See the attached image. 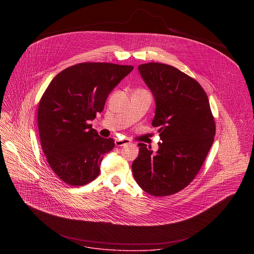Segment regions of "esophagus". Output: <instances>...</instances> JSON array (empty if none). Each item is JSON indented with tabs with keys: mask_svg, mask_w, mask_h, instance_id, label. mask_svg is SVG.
I'll return each mask as SVG.
<instances>
[{
	"mask_svg": "<svg viewBox=\"0 0 254 254\" xmlns=\"http://www.w3.org/2000/svg\"><path fill=\"white\" fill-rule=\"evenodd\" d=\"M131 141L129 139H124V140H116L115 141V145L116 146H122V145L130 144Z\"/></svg>",
	"mask_w": 254,
	"mask_h": 254,
	"instance_id": "34e87169",
	"label": "esophagus"
}]
</instances>
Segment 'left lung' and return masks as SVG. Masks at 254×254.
I'll list each match as a JSON object with an SVG mask.
<instances>
[{
	"instance_id": "left-lung-1",
	"label": "left lung",
	"mask_w": 254,
	"mask_h": 254,
	"mask_svg": "<svg viewBox=\"0 0 254 254\" xmlns=\"http://www.w3.org/2000/svg\"><path fill=\"white\" fill-rule=\"evenodd\" d=\"M156 104L152 126L161 143L152 153L141 143L132 164L134 178L154 196L174 194L200 170L213 144L216 126L206 93L200 84L178 68L157 63L139 66Z\"/></svg>"
}]
</instances>
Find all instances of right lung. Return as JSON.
Segmentation results:
<instances>
[{
    "instance_id": "add662e5",
    "label": "right lung",
    "mask_w": 254,
    "mask_h": 254,
    "mask_svg": "<svg viewBox=\"0 0 254 254\" xmlns=\"http://www.w3.org/2000/svg\"><path fill=\"white\" fill-rule=\"evenodd\" d=\"M132 65L82 63L59 73L38 107L42 149L56 175L73 187L100 174L103 155L114 147L89 124L102 112L112 89L133 70Z\"/></svg>"
}]
</instances>
